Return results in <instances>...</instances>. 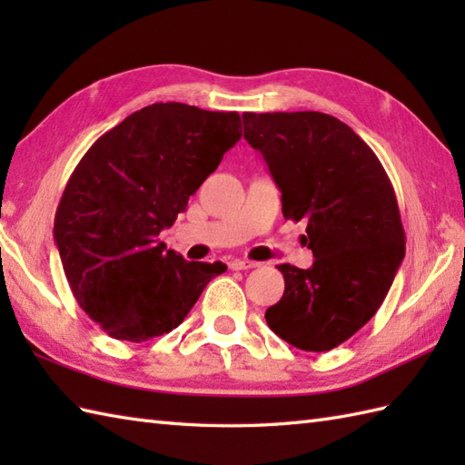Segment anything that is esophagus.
I'll return each mask as SVG.
<instances>
[{"instance_id": "1", "label": "esophagus", "mask_w": 465, "mask_h": 465, "mask_svg": "<svg viewBox=\"0 0 465 465\" xmlns=\"http://www.w3.org/2000/svg\"><path fill=\"white\" fill-rule=\"evenodd\" d=\"M230 270H252V268H258V262H250V260H232L230 263Z\"/></svg>"}]
</instances>
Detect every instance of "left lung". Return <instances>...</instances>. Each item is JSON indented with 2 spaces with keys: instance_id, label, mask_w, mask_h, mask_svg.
I'll use <instances>...</instances> for the list:
<instances>
[{
  "instance_id": "8db88e82",
  "label": "left lung",
  "mask_w": 465,
  "mask_h": 465,
  "mask_svg": "<svg viewBox=\"0 0 465 465\" xmlns=\"http://www.w3.org/2000/svg\"><path fill=\"white\" fill-rule=\"evenodd\" d=\"M243 137L282 192L285 220L308 222L310 270L282 263L285 290L265 312L293 348L328 351L368 323L406 255L396 192L371 147L320 112L243 114Z\"/></svg>"
}]
</instances>
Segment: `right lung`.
<instances>
[{
	"mask_svg": "<svg viewBox=\"0 0 465 465\" xmlns=\"http://www.w3.org/2000/svg\"><path fill=\"white\" fill-rule=\"evenodd\" d=\"M238 112L152 104L104 134L77 163L59 200L54 238L80 308L115 340L175 330L222 262H185L157 240L227 150Z\"/></svg>",
	"mask_w": 465,
	"mask_h": 465,
	"instance_id": "obj_1",
	"label": "right lung"
}]
</instances>
